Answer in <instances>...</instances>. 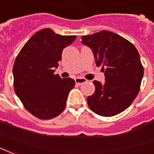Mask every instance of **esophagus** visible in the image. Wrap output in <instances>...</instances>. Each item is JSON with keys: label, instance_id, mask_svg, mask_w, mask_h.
I'll return each mask as SVG.
<instances>
[{"label": "esophagus", "instance_id": "1", "mask_svg": "<svg viewBox=\"0 0 154 154\" xmlns=\"http://www.w3.org/2000/svg\"><path fill=\"white\" fill-rule=\"evenodd\" d=\"M75 83L77 84H79V85H81V84H84V83H86L88 80H87L86 79L84 78H75Z\"/></svg>", "mask_w": 154, "mask_h": 154}]
</instances>
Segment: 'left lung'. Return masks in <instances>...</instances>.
<instances>
[{
  "label": "left lung",
  "instance_id": "left-lung-1",
  "mask_svg": "<svg viewBox=\"0 0 154 154\" xmlns=\"http://www.w3.org/2000/svg\"><path fill=\"white\" fill-rule=\"evenodd\" d=\"M92 48L97 66H102L106 81L95 80V92L87 97L89 108L98 115L111 117L128 108L139 93L144 67L132 43L119 35L101 31L82 36Z\"/></svg>",
  "mask_w": 154,
  "mask_h": 154
}]
</instances>
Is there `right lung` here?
Returning <instances> with one entry per match:
<instances>
[{
	"instance_id": "right-lung-1",
	"label": "right lung",
	"mask_w": 154,
	"mask_h": 154,
	"mask_svg": "<svg viewBox=\"0 0 154 154\" xmlns=\"http://www.w3.org/2000/svg\"><path fill=\"white\" fill-rule=\"evenodd\" d=\"M76 35H60L49 28L40 30L24 45L13 66L14 88L26 110L40 119H51L64 110L73 79L54 74L63 48Z\"/></svg>"
}]
</instances>
